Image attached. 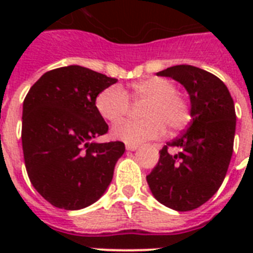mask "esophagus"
<instances>
[{"label":"esophagus","mask_w":253,"mask_h":253,"mask_svg":"<svg viewBox=\"0 0 253 253\" xmlns=\"http://www.w3.org/2000/svg\"><path fill=\"white\" fill-rule=\"evenodd\" d=\"M139 147V144H135V143H127L126 148L128 151H135Z\"/></svg>","instance_id":"esophagus-1"}]
</instances>
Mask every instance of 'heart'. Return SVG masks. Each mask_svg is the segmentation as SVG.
<instances>
[{
  "mask_svg": "<svg viewBox=\"0 0 253 253\" xmlns=\"http://www.w3.org/2000/svg\"><path fill=\"white\" fill-rule=\"evenodd\" d=\"M131 95L136 102H147L142 110L144 119L125 121L111 130L113 138L126 143H138L162 138L168 126L182 130L190 119L189 102L177 93L176 85L164 77H148L131 85ZM99 115L111 123L119 122L130 113L128 95L118 85L103 89L95 99Z\"/></svg>",
  "mask_w": 253,
  "mask_h": 253,
  "instance_id": "1",
  "label": "heart"
}]
</instances>
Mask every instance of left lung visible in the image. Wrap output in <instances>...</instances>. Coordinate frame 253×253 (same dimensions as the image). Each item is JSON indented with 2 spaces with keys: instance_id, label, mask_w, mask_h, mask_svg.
I'll return each mask as SVG.
<instances>
[{
  "instance_id": "obj_1",
  "label": "left lung",
  "mask_w": 253,
  "mask_h": 253,
  "mask_svg": "<svg viewBox=\"0 0 253 253\" xmlns=\"http://www.w3.org/2000/svg\"><path fill=\"white\" fill-rule=\"evenodd\" d=\"M185 86L190 97L188 130L160 151L147 182L155 198L177 211H189L208 202L227 173L235 136L234 101L223 81L193 65H174L158 72ZM170 148L177 152L172 154Z\"/></svg>"
}]
</instances>
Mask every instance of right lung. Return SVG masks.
<instances>
[{"label":"right lung","mask_w":253,"mask_h":253,"mask_svg":"<svg viewBox=\"0 0 253 253\" xmlns=\"http://www.w3.org/2000/svg\"><path fill=\"white\" fill-rule=\"evenodd\" d=\"M117 79L80 65L45 72L23 101L22 148L29 178L55 208L94 204L110 185L125 143H94L109 131L97 95Z\"/></svg>","instance_id":"add662e5"}]
</instances>
